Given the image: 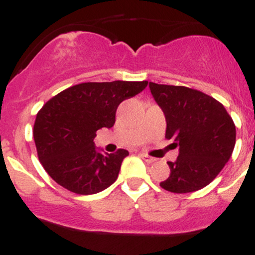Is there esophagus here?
<instances>
[{"instance_id":"esophagus-1","label":"esophagus","mask_w":255,"mask_h":255,"mask_svg":"<svg viewBox=\"0 0 255 255\" xmlns=\"http://www.w3.org/2000/svg\"><path fill=\"white\" fill-rule=\"evenodd\" d=\"M140 157L142 158L143 161H146V162H148V163L155 162V161H156V158H155V157H151V156L146 155V153H143V152H141V153H140Z\"/></svg>"}]
</instances>
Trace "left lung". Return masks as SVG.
<instances>
[{
	"instance_id": "left-lung-1",
	"label": "left lung",
	"mask_w": 255,
	"mask_h": 255,
	"mask_svg": "<svg viewBox=\"0 0 255 255\" xmlns=\"http://www.w3.org/2000/svg\"><path fill=\"white\" fill-rule=\"evenodd\" d=\"M166 119V138L178 147L170 176L160 186L175 193L195 192L210 185L236 145V127L223 105L187 87L148 83Z\"/></svg>"
}]
</instances>
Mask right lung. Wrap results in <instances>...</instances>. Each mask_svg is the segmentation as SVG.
<instances>
[{
  "instance_id": "right-lung-1",
  "label": "right lung",
  "mask_w": 255,
  "mask_h": 255,
  "mask_svg": "<svg viewBox=\"0 0 255 255\" xmlns=\"http://www.w3.org/2000/svg\"><path fill=\"white\" fill-rule=\"evenodd\" d=\"M146 87L147 80L82 83L45 103L37 114L33 137L48 175L78 195H94L112 186L128 152H103L94 143L95 132L114 127L120 103Z\"/></svg>"
}]
</instances>
